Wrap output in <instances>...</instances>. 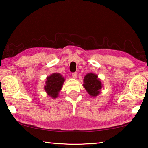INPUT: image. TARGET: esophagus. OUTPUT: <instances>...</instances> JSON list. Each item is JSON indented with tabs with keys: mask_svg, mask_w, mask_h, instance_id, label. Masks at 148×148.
Here are the masks:
<instances>
[{
	"mask_svg": "<svg viewBox=\"0 0 148 148\" xmlns=\"http://www.w3.org/2000/svg\"><path fill=\"white\" fill-rule=\"evenodd\" d=\"M72 77H74V79H76L77 77V72H74V73H72Z\"/></svg>",
	"mask_w": 148,
	"mask_h": 148,
	"instance_id": "obj_1",
	"label": "esophagus"
}]
</instances>
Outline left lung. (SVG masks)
Here are the masks:
<instances>
[{
  "instance_id": "1",
  "label": "left lung",
  "mask_w": 148,
  "mask_h": 148,
  "mask_svg": "<svg viewBox=\"0 0 148 148\" xmlns=\"http://www.w3.org/2000/svg\"><path fill=\"white\" fill-rule=\"evenodd\" d=\"M83 86L90 96L95 97L101 93L103 85L97 74L88 73L84 76Z\"/></svg>"
}]
</instances>
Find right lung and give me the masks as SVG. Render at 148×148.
I'll return each mask as SVG.
<instances>
[{
    "label": "right lung",
    "instance_id": "1",
    "mask_svg": "<svg viewBox=\"0 0 148 148\" xmlns=\"http://www.w3.org/2000/svg\"><path fill=\"white\" fill-rule=\"evenodd\" d=\"M65 81L64 77L59 73H53L46 77V86L44 89L47 95L52 99H56Z\"/></svg>",
    "mask_w": 148,
    "mask_h": 148
}]
</instances>
